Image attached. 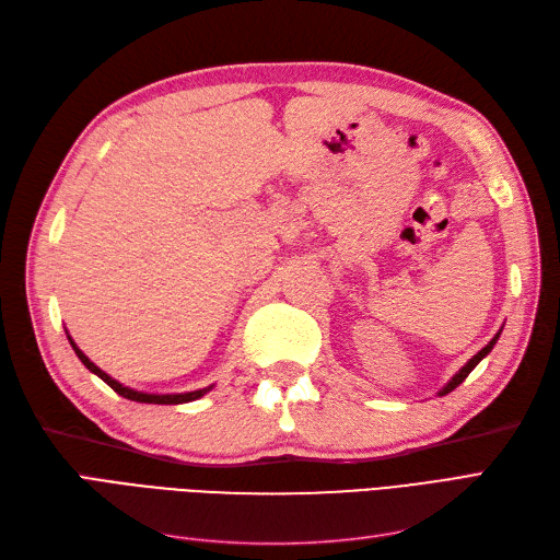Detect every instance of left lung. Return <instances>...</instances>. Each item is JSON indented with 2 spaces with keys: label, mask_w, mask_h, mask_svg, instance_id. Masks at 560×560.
I'll list each match as a JSON object with an SVG mask.
<instances>
[{
  "label": "left lung",
  "mask_w": 560,
  "mask_h": 560,
  "mask_svg": "<svg viewBox=\"0 0 560 560\" xmlns=\"http://www.w3.org/2000/svg\"><path fill=\"white\" fill-rule=\"evenodd\" d=\"M498 338H500V334H495V336H493V341H490V343H488L486 348H481V350H479L477 354H474V358H471V360H469V362H467V364H465V366H463L460 371H457V374H455V376H453V378L448 381V385H446L444 389H439V395H442V397H444V395L453 393V389H455L457 385H460V383H463V381H465V378H467V376L471 374V369H474V366H477V364H479V362H481V360L486 358V354H488L490 350H493V346H495V341H498Z\"/></svg>",
  "instance_id": "1"
}]
</instances>
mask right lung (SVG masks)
<instances>
[{
    "label": "right lung",
    "instance_id": "right-lung-1",
    "mask_svg": "<svg viewBox=\"0 0 560 560\" xmlns=\"http://www.w3.org/2000/svg\"><path fill=\"white\" fill-rule=\"evenodd\" d=\"M70 343H72V348H74V352H77V358L86 364V369L89 371H93L95 376H100L103 378L114 393H118L121 397H126V399H130V401H142V404H184V401H194V399H198V397H202L208 393L210 387H202V389H196V393H184V395H147V393H135V389H130V387H124L121 383H116L112 376H107L103 369H97L86 354H83L77 346H74V341L70 338Z\"/></svg>",
    "mask_w": 560,
    "mask_h": 560
}]
</instances>
